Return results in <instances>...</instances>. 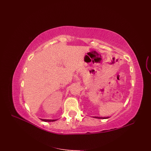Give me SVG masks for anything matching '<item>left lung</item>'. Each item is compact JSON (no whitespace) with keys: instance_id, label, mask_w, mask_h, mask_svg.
Wrapping results in <instances>:
<instances>
[{"instance_id":"1","label":"left lung","mask_w":151,"mask_h":151,"mask_svg":"<svg viewBox=\"0 0 151 151\" xmlns=\"http://www.w3.org/2000/svg\"><path fill=\"white\" fill-rule=\"evenodd\" d=\"M94 118H97V119H108L109 118V117H94Z\"/></svg>"}]
</instances>
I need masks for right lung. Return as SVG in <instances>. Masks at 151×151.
Returning a JSON list of instances; mask_svg holds the SVG:
<instances>
[{
	"instance_id": "obj_1",
	"label": "right lung",
	"mask_w": 151,
	"mask_h": 151,
	"mask_svg": "<svg viewBox=\"0 0 151 151\" xmlns=\"http://www.w3.org/2000/svg\"><path fill=\"white\" fill-rule=\"evenodd\" d=\"M40 119L45 122H53V121H55L57 120V119Z\"/></svg>"
}]
</instances>
